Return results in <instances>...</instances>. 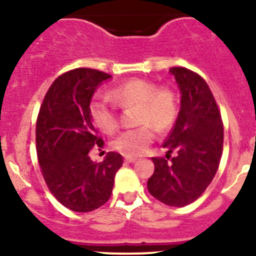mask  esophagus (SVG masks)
Here are the masks:
<instances>
[{
	"label": "esophagus",
	"instance_id": "34e87169",
	"mask_svg": "<svg viewBox=\"0 0 256 256\" xmlns=\"http://www.w3.org/2000/svg\"><path fill=\"white\" fill-rule=\"evenodd\" d=\"M125 161H126V162H130V164H134V162L138 161V158H135V157H128V156H126V157H125Z\"/></svg>",
	"mask_w": 256,
	"mask_h": 256
}]
</instances>
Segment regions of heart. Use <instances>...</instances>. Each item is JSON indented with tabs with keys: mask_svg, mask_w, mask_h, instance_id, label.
Here are the masks:
<instances>
[{
	"mask_svg": "<svg viewBox=\"0 0 256 256\" xmlns=\"http://www.w3.org/2000/svg\"><path fill=\"white\" fill-rule=\"evenodd\" d=\"M112 98L122 106L136 105L138 124L141 128L121 132L112 141V148L128 157L142 154L154 141V131H164L174 124L178 114V99L170 88H158L147 80L132 79L118 85L112 90ZM90 118L100 131L112 134L118 120L115 110L104 100L94 99L89 105ZM148 125L146 126V124Z\"/></svg>",
	"mask_w": 256,
	"mask_h": 256,
	"instance_id": "heart-1",
	"label": "heart"
}]
</instances>
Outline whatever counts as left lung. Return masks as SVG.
<instances>
[{"label":"left lung","mask_w":256,"mask_h":256,"mask_svg":"<svg viewBox=\"0 0 256 256\" xmlns=\"http://www.w3.org/2000/svg\"><path fill=\"white\" fill-rule=\"evenodd\" d=\"M180 92V109L164 141L166 158L152 161L154 172L147 190L171 207H184L202 196L212 182L223 151V124L216 102L202 76L186 68H171ZM178 152L168 162L170 154Z\"/></svg>","instance_id":"8db88e82"}]
</instances>
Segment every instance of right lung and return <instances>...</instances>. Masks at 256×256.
Returning <instances> with one entry per match:
<instances>
[{
	"label": "right lung",
	"instance_id": "obj_1",
	"mask_svg": "<svg viewBox=\"0 0 256 256\" xmlns=\"http://www.w3.org/2000/svg\"><path fill=\"white\" fill-rule=\"evenodd\" d=\"M95 69L78 68L58 76L38 114L36 146L42 174L52 194L70 210L85 213L102 207L112 196L122 156L109 152L102 162L89 156L102 146L89 112L98 88L110 79Z\"/></svg>",
	"mask_w": 256,
	"mask_h": 256
}]
</instances>
